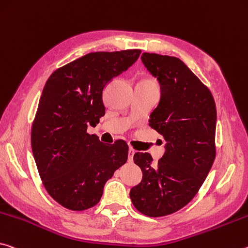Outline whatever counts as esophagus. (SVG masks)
<instances>
[{"label": "esophagus", "mask_w": 248, "mask_h": 248, "mask_svg": "<svg viewBox=\"0 0 248 248\" xmlns=\"http://www.w3.org/2000/svg\"><path fill=\"white\" fill-rule=\"evenodd\" d=\"M136 150H133L132 148H129V152H128V161L129 162H132L133 161V155H135Z\"/></svg>", "instance_id": "1"}]
</instances>
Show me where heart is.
Here are the masks:
<instances>
[{
  "label": "heart",
  "instance_id": "obj_1",
  "mask_svg": "<svg viewBox=\"0 0 248 248\" xmlns=\"http://www.w3.org/2000/svg\"><path fill=\"white\" fill-rule=\"evenodd\" d=\"M147 81H151V80H147ZM151 82H153V81H151Z\"/></svg>",
  "mask_w": 248,
  "mask_h": 248
}]
</instances>
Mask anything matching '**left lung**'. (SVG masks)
I'll return each mask as SVG.
<instances>
[{
  "mask_svg": "<svg viewBox=\"0 0 248 248\" xmlns=\"http://www.w3.org/2000/svg\"><path fill=\"white\" fill-rule=\"evenodd\" d=\"M141 61L160 84L150 125L167 143L156 164L148 152L133 155L142 180L130 190V199L142 214L159 217L186 206L209 174L215 159L216 107L209 88L179 58L143 53Z\"/></svg>",
  "mask_w": 248,
  "mask_h": 248,
  "instance_id": "left-lung-1",
  "label": "left lung"
}]
</instances>
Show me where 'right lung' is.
I'll return each instance as SVG.
<instances>
[{"mask_svg": "<svg viewBox=\"0 0 248 248\" xmlns=\"http://www.w3.org/2000/svg\"><path fill=\"white\" fill-rule=\"evenodd\" d=\"M140 54V49L89 53L56 69L46 81L32 125V151L46 191L66 209L95 206L106 182L127 162L124 140L105 144L87 128L105 115L106 85Z\"/></svg>", "mask_w": 248, "mask_h": 248, "instance_id": "obj_1", "label": "right lung"}]
</instances>
